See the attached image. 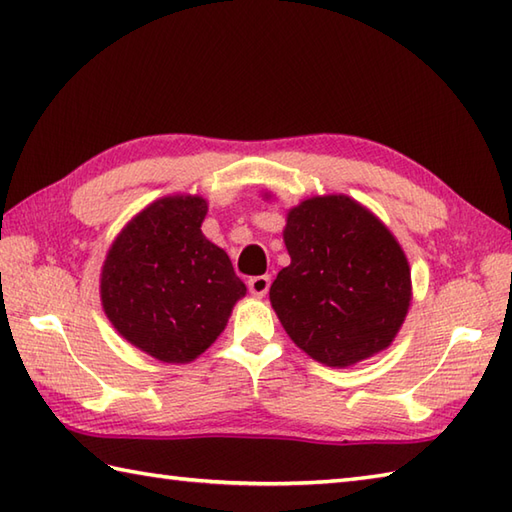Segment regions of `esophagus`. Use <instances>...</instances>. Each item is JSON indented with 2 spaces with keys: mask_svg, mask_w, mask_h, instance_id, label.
Returning <instances> with one entry per match:
<instances>
[{
  "mask_svg": "<svg viewBox=\"0 0 512 512\" xmlns=\"http://www.w3.org/2000/svg\"><path fill=\"white\" fill-rule=\"evenodd\" d=\"M270 288V277L268 275H257L248 279V290L253 297H264Z\"/></svg>",
  "mask_w": 512,
  "mask_h": 512,
  "instance_id": "34e87169",
  "label": "esophagus"
}]
</instances>
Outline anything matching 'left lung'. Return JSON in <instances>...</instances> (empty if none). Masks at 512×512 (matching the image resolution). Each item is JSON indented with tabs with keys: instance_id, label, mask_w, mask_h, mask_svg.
Returning a JSON list of instances; mask_svg holds the SVG:
<instances>
[{
	"instance_id": "left-lung-1",
	"label": "left lung",
	"mask_w": 512,
	"mask_h": 512,
	"mask_svg": "<svg viewBox=\"0 0 512 512\" xmlns=\"http://www.w3.org/2000/svg\"><path fill=\"white\" fill-rule=\"evenodd\" d=\"M284 244L290 264L270 306L295 345L328 367L387 350L411 303L407 255L389 228L350 195H314L288 209Z\"/></svg>"
}]
</instances>
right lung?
<instances>
[{"label": "right lung", "mask_w": 512, "mask_h": 512, "mask_svg": "<svg viewBox=\"0 0 512 512\" xmlns=\"http://www.w3.org/2000/svg\"><path fill=\"white\" fill-rule=\"evenodd\" d=\"M209 202L167 195L125 224L107 250L101 303L116 332L162 363H191L246 295L231 259L204 237Z\"/></svg>", "instance_id": "obj_1"}]
</instances>
